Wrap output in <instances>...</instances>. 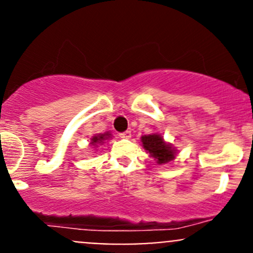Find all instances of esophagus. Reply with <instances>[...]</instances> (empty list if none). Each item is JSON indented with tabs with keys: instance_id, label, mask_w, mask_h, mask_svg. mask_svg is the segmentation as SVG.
Masks as SVG:
<instances>
[{
	"instance_id": "esophagus-1",
	"label": "esophagus",
	"mask_w": 253,
	"mask_h": 253,
	"mask_svg": "<svg viewBox=\"0 0 253 253\" xmlns=\"http://www.w3.org/2000/svg\"><path fill=\"white\" fill-rule=\"evenodd\" d=\"M120 137H121V138L128 139L132 137V133H131V131H125V132H122V133H120Z\"/></svg>"
}]
</instances>
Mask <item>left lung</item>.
Segmentation results:
<instances>
[{
    "label": "left lung",
    "instance_id": "1",
    "mask_svg": "<svg viewBox=\"0 0 253 253\" xmlns=\"http://www.w3.org/2000/svg\"><path fill=\"white\" fill-rule=\"evenodd\" d=\"M142 145L150 154V157L157 160L158 164H165L175 159L176 149L172 144L167 143L163 137L158 133L148 134L141 138Z\"/></svg>",
    "mask_w": 253,
    "mask_h": 253
}]
</instances>
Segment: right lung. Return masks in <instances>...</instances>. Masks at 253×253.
Returning a JSON list of instances; mask_svg holds the SVG:
<instances>
[{"instance_id": "right-lung-1", "label": "right lung", "mask_w": 253, "mask_h": 253, "mask_svg": "<svg viewBox=\"0 0 253 253\" xmlns=\"http://www.w3.org/2000/svg\"><path fill=\"white\" fill-rule=\"evenodd\" d=\"M110 136L111 134L109 133V132H106V133H103V134H96V136H94L93 138L90 139V144L94 145V147H98L99 144L104 143V141L110 138Z\"/></svg>"}]
</instances>
